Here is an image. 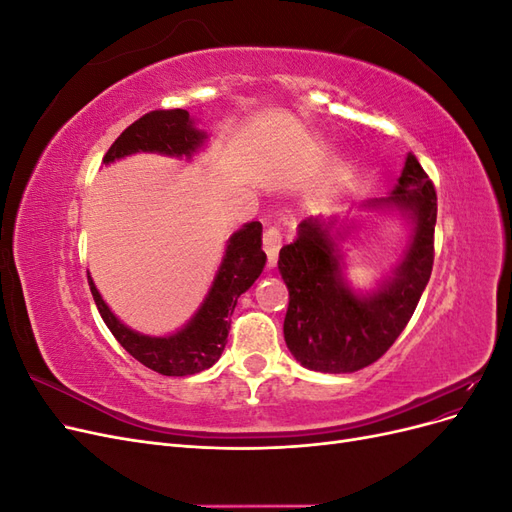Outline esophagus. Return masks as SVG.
Here are the masks:
<instances>
[{
	"mask_svg": "<svg viewBox=\"0 0 512 512\" xmlns=\"http://www.w3.org/2000/svg\"><path fill=\"white\" fill-rule=\"evenodd\" d=\"M262 247H265L267 258H269V267H275L277 256H280V247H282V235L277 228H267L265 235H262Z\"/></svg>",
	"mask_w": 512,
	"mask_h": 512,
	"instance_id": "1",
	"label": "esophagus"
}]
</instances>
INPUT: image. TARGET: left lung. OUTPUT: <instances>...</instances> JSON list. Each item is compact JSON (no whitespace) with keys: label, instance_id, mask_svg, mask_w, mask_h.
I'll use <instances>...</instances> for the list:
<instances>
[{"label":"left lung","instance_id":"8db88e82","mask_svg":"<svg viewBox=\"0 0 512 512\" xmlns=\"http://www.w3.org/2000/svg\"><path fill=\"white\" fill-rule=\"evenodd\" d=\"M359 209L397 213L410 230L391 275L374 288L359 290L348 282L342 243L356 230L348 218H305L277 260L290 294L286 346L303 367L322 374H352L378 361L406 329L433 267L438 198L412 153L395 190Z\"/></svg>","mask_w":512,"mask_h":512}]
</instances>
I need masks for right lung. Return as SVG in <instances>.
<instances>
[{
  "mask_svg": "<svg viewBox=\"0 0 512 512\" xmlns=\"http://www.w3.org/2000/svg\"><path fill=\"white\" fill-rule=\"evenodd\" d=\"M207 141V132L198 130L196 121L183 108L153 111L123 130L102 162L113 164L134 153H160L168 158L192 160L194 153L203 149ZM265 262L262 224H243L226 241L222 262L203 303L181 329L168 335H145L130 329L111 312L89 273L87 280L104 324L138 363L162 376H192L218 363L230 329L228 318L235 312L237 299L260 277Z\"/></svg>",
  "mask_w": 512,
  "mask_h": 512,
  "instance_id": "add662e5",
  "label": "right lung"
}]
</instances>
